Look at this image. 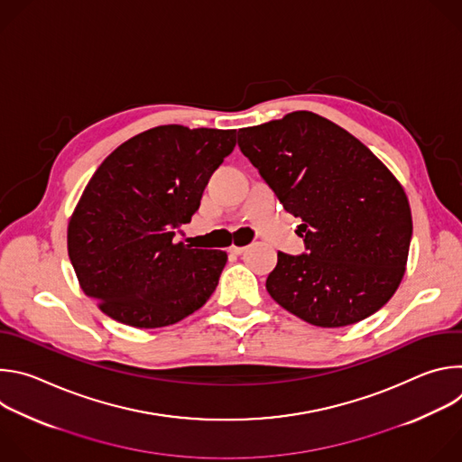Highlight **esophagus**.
Listing matches in <instances>:
<instances>
[{
    "mask_svg": "<svg viewBox=\"0 0 462 462\" xmlns=\"http://www.w3.org/2000/svg\"><path fill=\"white\" fill-rule=\"evenodd\" d=\"M228 250H230L232 254H236V255H241V254L246 250V246H236V245H232Z\"/></svg>",
    "mask_w": 462,
    "mask_h": 462,
    "instance_id": "1",
    "label": "esophagus"
}]
</instances>
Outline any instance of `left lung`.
I'll use <instances>...</instances> for the list:
<instances>
[{
  "mask_svg": "<svg viewBox=\"0 0 462 462\" xmlns=\"http://www.w3.org/2000/svg\"><path fill=\"white\" fill-rule=\"evenodd\" d=\"M241 153L301 219L305 252H278L274 301L318 327L378 309L404 276L413 221L401 182L358 139L310 111L237 131Z\"/></svg>",
  "mask_w": 462,
  "mask_h": 462,
  "instance_id": "8db88e82",
  "label": "left lung"
}]
</instances>
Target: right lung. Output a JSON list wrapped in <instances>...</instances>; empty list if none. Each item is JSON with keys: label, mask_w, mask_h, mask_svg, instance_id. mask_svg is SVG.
<instances>
[{"label": "right lung", "mask_w": 462, "mask_h": 462, "mask_svg": "<svg viewBox=\"0 0 462 462\" xmlns=\"http://www.w3.org/2000/svg\"><path fill=\"white\" fill-rule=\"evenodd\" d=\"M234 146L236 129L159 125L98 166L69 221L68 250L82 291L109 318L166 327L212 296L226 252L173 237Z\"/></svg>", "instance_id": "add662e5"}]
</instances>
